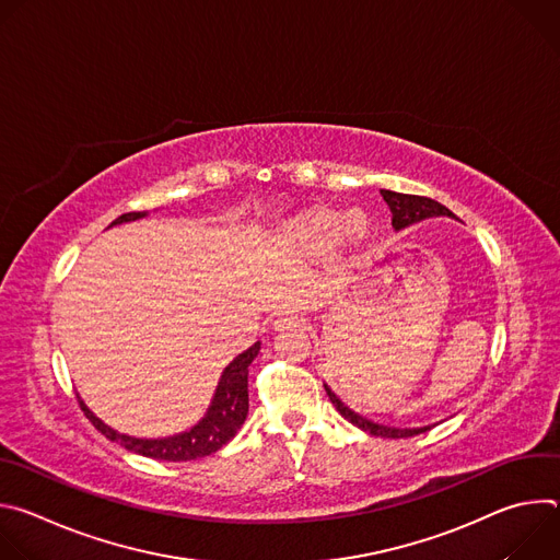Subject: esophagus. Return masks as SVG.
<instances>
[{
  "mask_svg": "<svg viewBox=\"0 0 560 560\" xmlns=\"http://www.w3.org/2000/svg\"><path fill=\"white\" fill-rule=\"evenodd\" d=\"M296 328H301V318L296 314L277 316V322H275L277 332H290V330H296Z\"/></svg>",
  "mask_w": 560,
  "mask_h": 560,
  "instance_id": "obj_1",
  "label": "esophagus"
}]
</instances>
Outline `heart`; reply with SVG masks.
<instances>
[{
	"mask_svg": "<svg viewBox=\"0 0 560 560\" xmlns=\"http://www.w3.org/2000/svg\"><path fill=\"white\" fill-rule=\"evenodd\" d=\"M372 232L363 210H341L330 203H312L283 219L270 234L268 246L283 259H316L330 246L348 253L359 248Z\"/></svg>",
	"mask_w": 560,
	"mask_h": 560,
	"instance_id": "obj_1",
	"label": "heart"
}]
</instances>
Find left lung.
Listing matches in <instances>:
<instances>
[{"instance_id": "left-lung-1", "label": "left lung", "mask_w": 560, "mask_h": 560, "mask_svg": "<svg viewBox=\"0 0 560 560\" xmlns=\"http://www.w3.org/2000/svg\"><path fill=\"white\" fill-rule=\"evenodd\" d=\"M385 203L389 206V212H392V225L394 230H404V228H410L419 221H425V219H432V217H450L454 219V212L447 210L443 203L434 201V199H428V197H417V195H404V192H394V190H381ZM328 396L332 406L337 408V412L348 419L352 425H357L359 430L372 434V436H383V439H408V436H417L421 432H428L430 425H423V428H389V425H383V423H376L372 419H365L361 417L359 412H354L352 408H348L341 398L337 396V392L324 383Z\"/></svg>"}]
</instances>
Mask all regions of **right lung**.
I'll list each match as a JSON object with an SVG mask.
<instances>
[{
    "instance_id": "add662e5",
    "label": "right lung",
    "mask_w": 560,
    "mask_h": 560,
    "mask_svg": "<svg viewBox=\"0 0 560 560\" xmlns=\"http://www.w3.org/2000/svg\"><path fill=\"white\" fill-rule=\"evenodd\" d=\"M148 212H126L117 217L108 228L143 219ZM261 350V343L257 341L246 352L234 357L225 370L221 372V378L217 383V389L212 394V401L206 410V415L186 432L164 436V439H139L128 436L110 425H106L95 412L79 398L84 415L91 419V423L110 441L121 443L126 450L156 458V460H195L201 456H208L217 450H221L236 432L244 425L248 417V368L257 359Z\"/></svg>"
}]
</instances>
